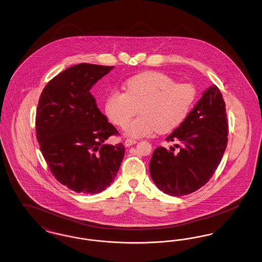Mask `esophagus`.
<instances>
[{
	"label": "esophagus",
	"mask_w": 262,
	"mask_h": 262,
	"mask_svg": "<svg viewBox=\"0 0 262 262\" xmlns=\"http://www.w3.org/2000/svg\"><path fill=\"white\" fill-rule=\"evenodd\" d=\"M137 142V140H135V139H132V138H126L125 141V145L126 146V147H128V146H130V145H133V144H136Z\"/></svg>",
	"instance_id": "1"
}]
</instances>
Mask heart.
I'll list each match as a JSON object with an SVG mask.
<instances>
[{
    "instance_id": "obj_1",
    "label": "heart",
    "mask_w": 262,
    "mask_h": 262,
    "mask_svg": "<svg viewBox=\"0 0 262 262\" xmlns=\"http://www.w3.org/2000/svg\"><path fill=\"white\" fill-rule=\"evenodd\" d=\"M195 99V89L187 83H177L173 78L157 72H146L130 77L124 92H113L105 100L104 109L115 125L125 127L134 137L153 133H169L187 117Z\"/></svg>"
}]
</instances>
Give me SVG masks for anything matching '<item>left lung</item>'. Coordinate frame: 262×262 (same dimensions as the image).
Segmentation results:
<instances>
[{"instance_id": "obj_1", "label": "left lung", "mask_w": 262, "mask_h": 262, "mask_svg": "<svg viewBox=\"0 0 262 262\" xmlns=\"http://www.w3.org/2000/svg\"><path fill=\"white\" fill-rule=\"evenodd\" d=\"M228 122L219 88H207L186 120L166 138L171 146L157 147L149 164L150 176L160 190L182 196L204 186L221 162L228 143Z\"/></svg>"}]
</instances>
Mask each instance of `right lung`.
<instances>
[{
  "mask_svg": "<svg viewBox=\"0 0 262 262\" xmlns=\"http://www.w3.org/2000/svg\"><path fill=\"white\" fill-rule=\"evenodd\" d=\"M113 68L85 62L73 66L51 79L38 102L40 150L54 177L75 192L103 191L124 159L123 143H105L118 130L90 93Z\"/></svg>",
  "mask_w": 262,
  "mask_h": 262,
  "instance_id": "obj_1",
  "label": "right lung"
}]
</instances>
